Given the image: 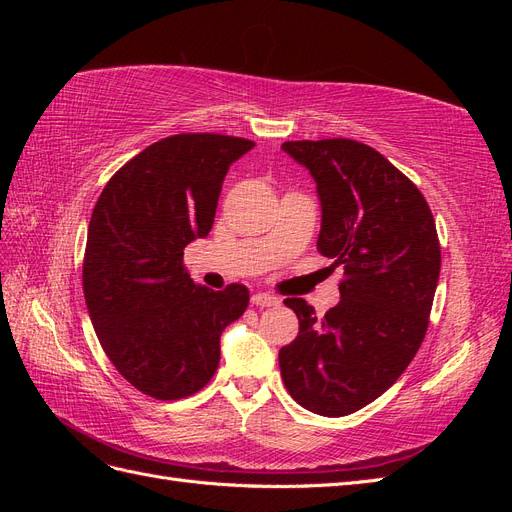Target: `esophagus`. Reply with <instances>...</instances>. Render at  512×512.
<instances>
[{
  "label": "esophagus",
  "mask_w": 512,
  "mask_h": 512,
  "mask_svg": "<svg viewBox=\"0 0 512 512\" xmlns=\"http://www.w3.org/2000/svg\"><path fill=\"white\" fill-rule=\"evenodd\" d=\"M277 303H280V299L273 297V294H269V292L252 294V305H256V307H273Z\"/></svg>",
  "instance_id": "1"
}]
</instances>
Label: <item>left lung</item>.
Wrapping results in <instances>:
<instances>
[{"label": "left lung", "instance_id": "left-lung-1", "mask_svg": "<svg viewBox=\"0 0 512 512\" xmlns=\"http://www.w3.org/2000/svg\"><path fill=\"white\" fill-rule=\"evenodd\" d=\"M282 149L316 181L318 252L344 267L342 301L318 318L284 303L299 335L280 350L282 380L299 406L346 416L378 399L421 348L440 277V241L416 185L382 153L350 138L288 141Z\"/></svg>", "mask_w": 512, "mask_h": 512}]
</instances>
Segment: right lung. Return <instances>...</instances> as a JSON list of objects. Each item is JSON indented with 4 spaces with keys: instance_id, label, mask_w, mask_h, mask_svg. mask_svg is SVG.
<instances>
[{
    "instance_id": "add662e5",
    "label": "right lung",
    "mask_w": 512,
    "mask_h": 512,
    "mask_svg": "<svg viewBox=\"0 0 512 512\" xmlns=\"http://www.w3.org/2000/svg\"><path fill=\"white\" fill-rule=\"evenodd\" d=\"M254 147L224 134L149 145L104 185L89 220L83 292L91 324L134 389L173 401L198 393L220 363V335L250 290L196 286L183 250L209 235L230 164Z\"/></svg>"
}]
</instances>
